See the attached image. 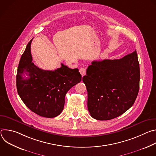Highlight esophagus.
Segmentation results:
<instances>
[{
	"label": "esophagus",
	"mask_w": 156,
	"mask_h": 156,
	"mask_svg": "<svg viewBox=\"0 0 156 156\" xmlns=\"http://www.w3.org/2000/svg\"><path fill=\"white\" fill-rule=\"evenodd\" d=\"M86 69L85 67H81V68L80 69L79 72H80V73H81V75L82 76H83L84 75H86Z\"/></svg>",
	"instance_id": "obj_1"
}]
</instances>
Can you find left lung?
<instances>
[{"label":"left lung","mask_w":156,"mask_h":156,"mask_svg":"<svg viewBox=\"0 0 156 156\" xmlns=\"http://www.w3.org/2000/svg\"><path fill=\"white\" fill-rule=\"evenodd\" d=\"M140 79L136 50L120 59L92 62L83 77L91 116L108 120L125 112L137 98Z\"/></svg>","instance_id":"1"}]
</instances>
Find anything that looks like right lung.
Masks as SVG:
<instances>
[{
	"instance_id": "add662e5",
	"label": "right lung",
	"mask_w": 156,
	"mask_h": 156,
	"mask_svg": "<svg viewBox=\"0 0 156 156\" xmlns=\"http://www.w3.org/2000/svg\"><path fill=\"white\" fill-rule=\"evenodd\" d=\"M31 41L19 62L16 79L18 94L33 112L54 118L62 112L66 93L81 81V75L78 69H71L62 63L60 68L54 71L37 67L32 62Z\"/></svg>"
}]
</instances>
